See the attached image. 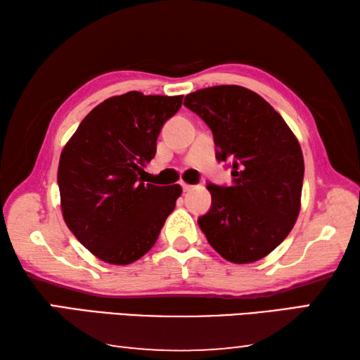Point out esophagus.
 <instances>
[{
	"mask_svg": "<svg viewBox=\"0 0 360 360\" xmlns=\"http://www.w3.org/2000/svg\"><path fill=\"white\" fill-rule=\"evenodd\" d=\"M182 191H184V192H191L192 191V188H193V186H191V184H186V182H182Z\"/></svg>",
	"mask_w": 360,
	"mask_h": 360,
	"instance_id": "1",
	"label": "esophagus"
}]
</instances>
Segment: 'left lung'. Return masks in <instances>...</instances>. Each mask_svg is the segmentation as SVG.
Segmentation results:
<instances>
[{
	"label": "left lung",
	"mask_w": 360,
	"mask_h": 360,
	"mask_svg": "<svg viewBox=\"0 0 360 360\" xmlns=\"http://www.w3.org/2000/svg\"><path fill=\"white\" fill-rule=\"evenodd\" d=\"M184 106L210 127L216 158L230 162L233 176L231 186H206L211 210L198 217L200 229L225 260H260L281 245L300 212V144L279 112L240 85L197 90Z\"/></svg>",
	"instance_id": "8db88e82"
}]
</instances>
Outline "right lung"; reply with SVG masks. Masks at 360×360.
<instances>
[{"label":"right lung","instance_id":"add662e5","mask_svg":"<svg viewBox=\"0 0 360 360\" xmlns=\"http://www.w3.org/2000/svg\"><path fill=\"white\" fill-rule=\"evenodd\" d=\"M182 95L127 92L100 103L62 150L58 188L72 235L112 265H129L155 245L182 192L179 184H144L165 122Z\"/></svg>","mask_w":360,"mask_h":360}]
</instances>
